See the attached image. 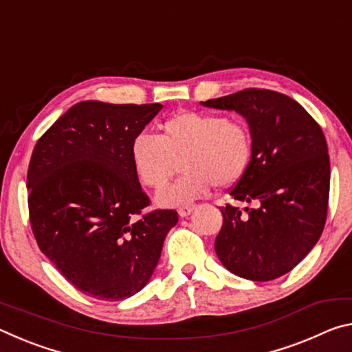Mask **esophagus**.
<instances>
[{"label": "esophagus", "instance_id": "esophagus-1", "mask_svg": "<svg viewBox=\"0 0 352 352\" xmlns=\"http://www.w3.org/2000/svg\"><path fill=\"white\" fill-rule=\"evenodd\" d=\"M194 208H195L194 205H184V206H182L180 210H178V216H180V217H188L189 214L194 211Z\"/></svg>", "mask_w": 352, "mask_h": 352}]
</instances>
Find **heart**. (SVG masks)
<instances>
[{
  "instance_id": "1",
  "label": "heart",
  "mask_w": 352,
  "mask_h": 352,
  "mask_svg": "<svg viewBox=\"0 0 352 352\" xmlns=\"http://www.w3.org/2000/svg\"><path fill=\"white\" fill-rule=\"evenodd\" d=\"M250 160L252 136L245 124L214 113H175L160 124L158 138L140 133L130 144L133 170L147 188H163L180 162L183 174L160 190V206L189 205L212 183L231 186L245 175Z\"/></svg>"
}]
</instances>
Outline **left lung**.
<instances>
[{
	"label": "left lung",
	"instance_id": "left-lung-1",
	"mask_svg": "<svg viewBox=\"0 0 352 352\" xmlns=\"http://www.w3.org/2000/svg\"><path fill=\"white\" fill-rule=\"evenodd\" d=\"M236 111L248 124L252 160L226 205L216 237L223 267L250 281H272L306 258L323 233L331 164L314 118L285 94L248 88L200 102Z\"/></svg>",
	"mask_w": 352,
	"mask_h": 352
}]
</instances>
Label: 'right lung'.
<instances>
[{
    "mask_svg": "<svg viewBox=\"0 0 352 352\" xmlns=\"http://www.w3.org/2000/svg\"><path fill=\"white\" fill-rule=\"evenodd\" d=\"M162 104L83 100L41 136L26 186L35 239L67 281L85 295L119 301L151 281L172 210L132 220L148 205L130 162V144Z\"/></svg>",
    "mask_w": 352,
    "mask_h": 352,
    "instance_id": "right-lung-1",
    "label": "right lung"
}]
</instances>
